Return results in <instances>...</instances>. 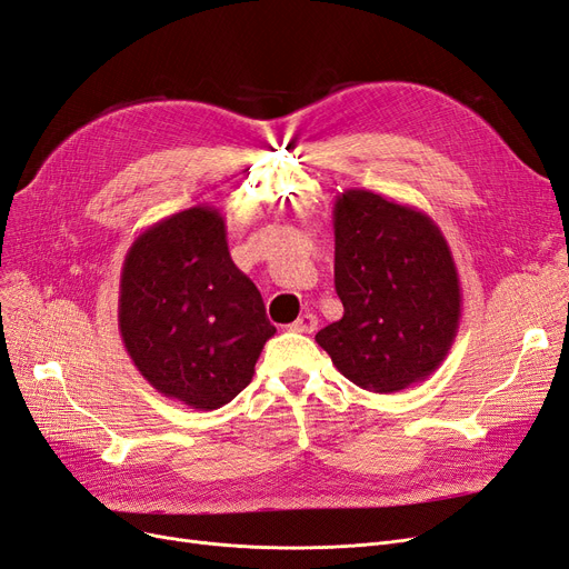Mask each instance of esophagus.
Masks as SVG:
<instances>
[{
    "label": "esophagus",
    "mask_w": 569,
    "mask_h": 569,
    "mask_svg": "<svg viewBox=\"0 0 569 569\" xmlns=\"http://www.w3.org/2000/svg\"><path fill=\"white\" fill-rule=\"evenodd\" d=\"M290 328L296 330V332H313V330L319 328V319H317V313H309V311H305L302 317H300L296 323H292Z\"/></svg>",
    "instance_id": "34e87169"
}]
</instances>
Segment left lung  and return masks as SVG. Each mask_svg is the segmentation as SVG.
<instances>
[{"mask_svg": "<svg viewBox=\"0 0 569 569\" xmlns=\"http://www.w3.org/2000/svg\"><path fill=\"white\" fill-rule=\"evenodd\" d=\"M340 321L317 332L335 368L375 393L425 382L457 338L461 286L452 250L422 210L370 189L332 208Z\"/></svg>", "mask_w": 569, "mask_h": 569, "instance_id": "8db88e82", "label": "left lung"}]
</instances>
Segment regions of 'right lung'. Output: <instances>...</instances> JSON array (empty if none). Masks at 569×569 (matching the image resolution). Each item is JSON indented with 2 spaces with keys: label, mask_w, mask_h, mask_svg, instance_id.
Segmentation results:
<instances>
[{
  "label": "right lung",
  "mask_w": 569,
  "mask_h": 569,
  "mask_svg": "<svg viewBox=\"0 0 569 569\" xmlns=\"http://www.w3.org/2000/svg\"><path fill=\"white\" fill-rule=\"evenodd\" d=\"M119 332L161 396L218 410L252 380L273 328L234 264L218 208L192 206L147 227L123 258Z\"/></svg>",
  "instance_id": "1"
}]
</instances>
